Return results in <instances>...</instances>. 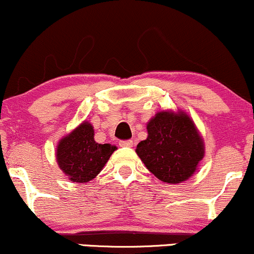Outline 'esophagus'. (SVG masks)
I'll use <instances>...</instances> for the list:
<instances>
[{
    "instance_id": "esophagus-1",
    "label": "esophagus",
    "mask_w": 254,
    "mask_h": 254,
    "mask_svg": "<svg viewBox=\"0 0 254 254\" xmlns=\"http://www.w3.org/2000/svg\"><path fill=\"white\" fill-rule=\"evenodd\" d=\"M119 145H120L121 147H132L133 141L132 140H124V141L119 142Z\"/></svg>"
}]
</instances>
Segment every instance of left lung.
<instances>
[{
    "mask_svg": "<svg viewBox=\"0 0 254 254\" xmlns=\"http://www.w3.org/2000/svg\"><path fill=\"white\" fill-rule=\"evenodd\" d=\"M147 138L136 154L158 180L178 184L197 171L204 157V140L184 110H160L147 122Z\"/></svg>",
    "mask_w": 254,
    "mask_h": 254,
    "instance_id": "left-lung-1",
    "label": "left lung"
}]
</instances>
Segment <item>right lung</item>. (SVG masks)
I'll return each mask as SVG.
<instances>
[{"mask_svg":"<svg viewBox=\"0 0 254 254\" xmlns=\"http://www.w3.org/2000/svg\"><path fill=\"white\" fill-rule=\"evenodd\" d=\"M94 135V127L85 120L58 141L57 164L71 182L88 183L94 180L118 148L114 145L98 144Z\"/></svg>","mask_w":254,"mask_h":254,"instance_id":"1","label":"right lung"}]
</instances>
